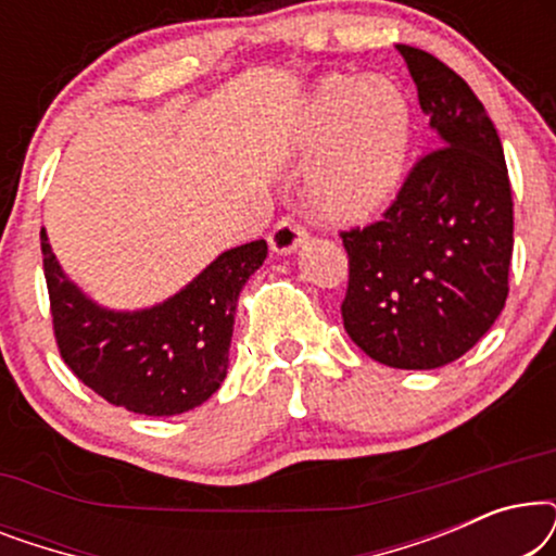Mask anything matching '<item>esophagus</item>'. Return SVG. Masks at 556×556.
Listing matches in <instances>:
<instances>
[{
    "label": "esophagus",
    "instance_id": "34e87169",
    "mask_svg": "<svg viewBox=\"0 0 556 556\" xmlns=\"http://www.w3.org/2000/svg\"><path fill=\"white\" fill-rule=\"evenodd\" d=\"M308 240V230L295 217H280L268 235L270 250L278 255H291Z\"/></svg>",
    "mask_w": 556,
    "mask_h": 556
}]
</instances>
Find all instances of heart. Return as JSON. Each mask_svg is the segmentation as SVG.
<instances>
[{
	"label": "heart",
	"mask_w": 556,
	"mask_h": 556,
	"mask_svg": "<svg viewBox=\"0 0 556 556\" xmlns=\"http://www.w3.org/2000/svg\"><path fill=\"white\" fill-rule=\"evenodd\" d=\"M409 143V109L384 78H326L303 105L299 154L316 162L308 200L333 223H356L397 189Z\"/></svg>",
	"instance_id": "1"
}]
</instances>
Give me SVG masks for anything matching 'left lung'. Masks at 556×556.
<instances>
[{
	"label": "left lung",
	"mask_w": 556,
	"mask_h": 556,
	"mask_svg": "<svg viewBox=\"0 0 556 556\" xmlns=\"http://www.w3.org/2000/svg\"><path fill=\"white\" fill-rule=\"evenodd\" d=\"M440 143L417 159L382 219L341 232L344 329L394 369L445 367L491 329L508 295L514 202L504 149L468 83L397 45Z\"/></svg>",
	"instance_id": "8db88e82"
}]
</instances>
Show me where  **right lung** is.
I'll list each match as a JSON object with an SVG mask.
<instances>
[{
	"instance_id": "add662e5",
	"label": "right lung",
	"mask_w": 556,
	"mask_h": 556,
	"mask_svg": "<svg viewBox=\"0 0 556 556\" xmlns=\"http://www.w3.org/2000/svg\"><path fill=\"white\" fill-rule=\"evenodd\" d=\"M40 245L60 356L83 384L151 417L181 415L219 390L240 291L268 255L265 240L225 250L179 293L141 311L98 306L60 268L45 230Z\"/></svg>"
}]
</instances>
